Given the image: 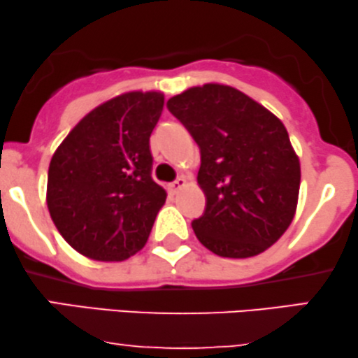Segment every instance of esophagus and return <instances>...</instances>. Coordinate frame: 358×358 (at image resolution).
I'll return each mask as SVG.
<instances>
[{
  "instance_id": "1",
  "label": "esophagus",
  "mask_w": 358,
  "mask_h": 358,
  "mask_svg": "<svg viewBox=\"0 0 358 358\" xmlns=\"http://www.w3.org/2000/svg\"><path fill=\"white\" fill-rule=\"evenodd\" d=\"M185 184H187V180H185V178H182V176H180V178H178L173 184H171V190H173L174 194H178L180 189L185 187Z\"/></svg>"
}]
</instances>
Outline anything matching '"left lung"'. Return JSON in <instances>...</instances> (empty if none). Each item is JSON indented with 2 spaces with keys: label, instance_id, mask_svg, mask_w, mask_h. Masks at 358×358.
I'll list each match as a JSON object with an SVG mask.
<instances>
[{
  "label": "left lung",
  "instance_id": "1",
  "mask_svg": "<svg viewBox=\"0 0 358 358\" xmlns=\"http://www.w3.org/2000/svg\"><path fill=\"white\" fill-rule=\"evenodd\" d=\"M201 150L206 210L192 222L203 247L224 258L270 248L294 219L301 166L285 124L243 92L220 83L168 100Z\"/></svg>",
  "mask_w": 358,
  "mask_h": 358
}]
</instances>
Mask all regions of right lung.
I'll use <instances>...</instances> for the list:
<instances>
[{
	"mask_svg": "<svg viewBox=\"0 0 358 358\" xmlns=\"http://www.w3.org/2000/svg\"><path fill=\"white\" fill-rule=\"evenodd\" d=\"M161 92H128L85 115L55 150L48 208L73 250L96 262H123L145 247L166 190L151 178L150 136Z\"/></svg>",
	"mask_w": 358,
	"mask_h": 358,
	"instance_id": "add662e5",
	"label": "right lung"
}]
</instances>
